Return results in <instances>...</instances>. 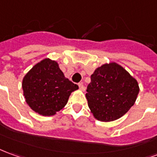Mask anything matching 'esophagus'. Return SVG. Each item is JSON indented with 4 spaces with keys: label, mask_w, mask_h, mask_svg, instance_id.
Here are the masks:
<instances>
[{
    "label": "esophagus",
    "mask_w": 157,
    "mask_h": 157,
    "mask_svg": "<svg viewBox=\"0 0 157 157\" xmlns=\"http://www.w3.org/2000/svg\"><path fill=\"white\" fill-rule=\"evenodd\" d=\"M79 87H80V89L82 90V91H85V86L83 85V82H80L79 83Z\"/></svg>",
    "instance_id": "esophagus-1"
}]
</instances>
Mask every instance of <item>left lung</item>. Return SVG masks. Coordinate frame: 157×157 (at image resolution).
Segmentation results:
<instances>
[{"label": "left lung", "instance_id": "obj_1", "mask_svg": "<svg viewBox=\"0 0 157 157\" xmlns=\"http://www.w3.org/2000/svg\"><path fill=\"white\" fill-rule=\"evenodd\" d=\"M86 98L91 112L100 121H112L124 116L134 105L139 83L116 62L105 63L91 75Z\"/></svg>", "mask_w": 157, "mask_h": 157}]
</instances>
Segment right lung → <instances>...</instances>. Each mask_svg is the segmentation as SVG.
<instances>
[{
    "label": "right lung",
    "mask_w": 157,
    "mask_h": 157,
    "mask_svg": "<svg viewBox=\"0 0 157 157\" xmlns=\"http://www.w3.org/2000/svg\"><path fill=\"white\" fill-rule=\"evenodd\" d=\"M22 88L25 101L35 112L51 117L63 109L79 87L64 76L57 61L47 58L24 76Z\"/></svg>",
    "instance_id": "1"
}]
</instances>
